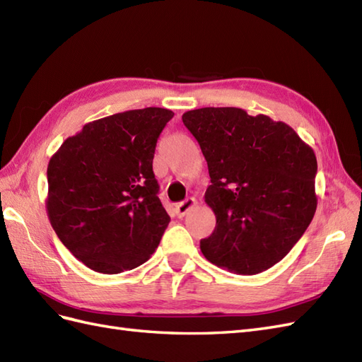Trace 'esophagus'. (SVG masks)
Instances as JSON below:
<instances>
[{"instance_id":"34e87169","label":"esophagus","mask_w":362,"mask_h":362,"mask_svg":"<svg viewBox=\"0 0 362 362\" xmlns=\"http://www.w3.org/2000/svg\"><path fill=\"white\" fill-rule=\"evenodd\" d=\"M196 205H197L196 199L189 197V199H187V200H183V202L177 203V205L174 206V211H175V214H177V217H185V214H187V212H188L191 208L196 206Z\"/></svg>"}]
</instances>
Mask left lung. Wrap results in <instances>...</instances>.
I'll list each match as a JSON object with an SVG mask.
<instances>
[{"label": "left lung", "mask_w": 362, "mask_h": 362, "mask_svg": "<svg viewBox=\"0 0 362 362\" xmlns=\"http://www.w3.org/2000/svg\"><path fill=\"white\" fill-rule=\"evenodd\" d=\"M208 163L206 205L216 229L200 242L208 262L245 275L289 254L317 211L312 148L284 122L235 107L183 113Z\"/></svg>", "instance_id": "left-lung-1"}]
</instances>
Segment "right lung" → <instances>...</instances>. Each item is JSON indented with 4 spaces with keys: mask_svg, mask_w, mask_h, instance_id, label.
<instances>
[{
    "mask_svg": "<svg viewBox=\"0 0 362 362\" xmlns=\"http://www.w3.org/2000/svg\"><path fill=\"white\" fill-rule=\"evenodd\" d=\"M171 110H129L86 124L47 166V216L62 245L90 269L120 274L144 264L170 216L157 197L156 144Z\"/></svg>",
    "mask_w": 362,
    "mask_h": 362,
    "instance_id": "add662e5",
    "label": "right lung"
}]
</instances>
